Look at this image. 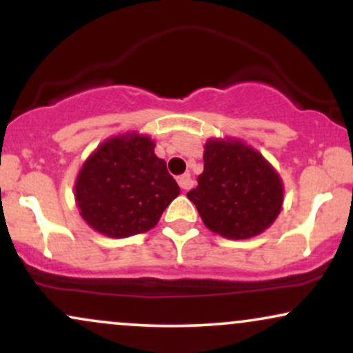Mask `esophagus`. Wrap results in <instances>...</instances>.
I'll use <instances>...</instances> for the list:
<instances>
[{"label":"esophagus","instance_id":"esophagus-1","mask_svg":"<svg viewBox=\"0 0 353 353\" xmlns=\"http://www.w3.org/2000/svg\"><path fill=\"white\" fill-rule=\"evenodd\" d=\"M177 182H179L181 189H184V190H188V189H190L194 185V179H192V177H190L189 172L182 174V176L177 177Z\"/></svg>","mask_w":353,"mask_h":353}]
</instances>
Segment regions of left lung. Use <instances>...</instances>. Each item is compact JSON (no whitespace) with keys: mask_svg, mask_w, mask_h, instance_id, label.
Returning a JSON list of instances; mask_svg holds the SVG:
<instances>
[{"mask_svg":"<svg viewBox=\"0 0 353 353\" xmlns=\"http://www.w3.org/2000/svg\"><path fill=\"white\" fill-rule=\"evenodd\" d=\"M188 197L205 228L225 239H250L274 224L283 204V184L274 165L241 139H210L204 172Z\"/></svg>","mask_w":353,"mask_h":353,"instance_id":"8db88e82","label":"left lung"}]
</instances>
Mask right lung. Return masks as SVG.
I'll return each mask as SVG.
<instances>
[{
	"mask_svg": "<svg viewBox=\"0 0 353 353\" xmlns=\"http://www.w3.org/2000/svg\"><path fill=\"white\" fill-rule=\"evenodd\" d=\"M154 148L149 136L124 132L101 143L84 161L74 199L89 228L112 239L156 228L181 189Z\"/></svg>",
	"mask_w": 353,
	"mask_h": 353,
	"instance_id": "add662e5",
	"label": "right lung"
}]
</instances>
